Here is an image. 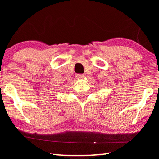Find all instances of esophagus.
Wrapping results in <instances>:
<instances>
[{"instance_id":"esophagus-1","label":"esophagus","mask_w":159,"mask_h":159,"mask_svg":"<svg viewBox=\"0 0 159 159\" xmlns=\"http://www.w3.org/2000/svg\"><path fill=\"white\" fill-rule=\"evenodd\" d=\"M76 77H77L78 80H82L84 77V75H76Z\"/></svg>"}]
</instances>
